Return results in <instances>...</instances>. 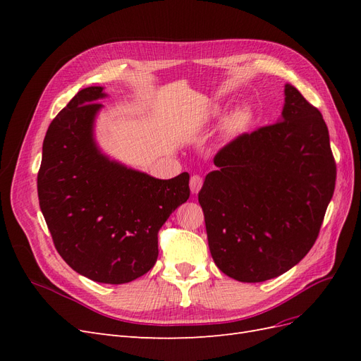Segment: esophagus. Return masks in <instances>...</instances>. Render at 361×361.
<instances>
[{"instance_id":"esophagus-1","label":"esophagus","mask_w":361,"mask_h":361,"mask_svg":"<svg viewBox=\"0 0 361 361\" xmlns=\"http://www.w3.org/2000/svg\"><path fill=\"white\" fill-rule=\"evenodd\" d=\"M202 185H203L202 176H199V174H194V176H191V179H190V190H191L192 194H197L200 191V188H202Z\"/></svg>"}]
</instances>
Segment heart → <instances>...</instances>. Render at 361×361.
Masks as SVG:
<instances>
[{"mask_svg": "<svg viewBox=\"0 0 361 361\" xmlns=\"http://www.w3.org/2000/svg\"><path fill=\"white\" fill-rule=\"evenodd\" d=\"M220 113H221V108L214 106L209 114L212 117H216V116H220ZM251 118H253V111H251V108L248 105L238 106L236 110L231 116H228L227 122H226V130L228 134H236V133H239V130H243L245 126H248Z\"/></svg>", "mask_w": 361, "mask_h": 361, "instance_id": "b5f03b06", "label": "heart"}]
</instances>
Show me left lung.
Instances as JSON below:
<instances>
[{"instance_id":"left-lung-1","label":"left lung","mask_w":361,"mask_h":361,"mask_svg":"<svg viewBox=\"0 0 361 361\" xmlns=\"http://www.w3.org/2000/svg\"><path fill=\"white\" fill-rule=\"evenodd\" d=\"M214 164L199 202L215 265L244 283L297 265L319 235L336 185L329 128L318 108L286 84L277 123L239 135Z\"/></svg>"}]
</instances>
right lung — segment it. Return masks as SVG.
<instances>
[{
  "instance_id": "add662e5",
  "label": "right lung",
  "mask_w": 361,
  "mask_h": 361,
  "mask_svg": "<svg viewBox=\"0 0 361 361\" xmlns=\"http://www.w3.org/2000/svg\"><path fill=\"white\" fill-rule=\"evenodd\" d=\"M104 87H87L52 120L42 147L39 204L59 255L78 274L122 285L154 268L158 232L190 197V174L164 180L110 159L94 120Z\"/></svg>"
}]
</instances>
